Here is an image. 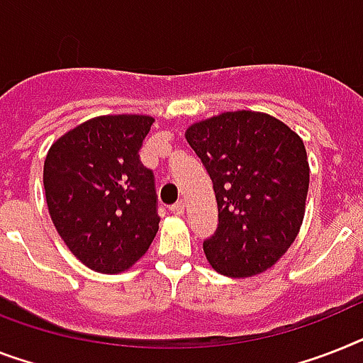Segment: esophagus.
Returning <instances> with one entry per match:
<instances>
[{"instance_id": "esophagus-1", "label": "esophagus", "mask_w": 363, "mask_h": 363, "mask_svg": "<svg viewBox=\"0 0 363 363\" xmlns=\"http://www.w3.org/2000/svg\"><path fill=\"white\" fill-rule=\"evenodd\" d=\"M169 211H172L175 216H182V214H184V201H177L175 205H172Z\"/></svg>"}]
</instances>
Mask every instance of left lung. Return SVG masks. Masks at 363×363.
Here are the masks:
<instances>
[{
  "label": "left lung",
  "mask_w": 363,
  "mask_h": 363,
  "mask_svg": "<svg viewBox=\"0 0 363 363\" xmlns=\"http://www.w3.org/2000/svg\"><path fill=\"white\" fill-rule=\"evenodd\" d=\"M186 141L214 184L218 229L203 242L216 272L252 278L281 259L304 222L309 164L285 123L238 110L194 123Z\"/></svg>",
  "instance_id": "8db88e82"
}]
</instances>
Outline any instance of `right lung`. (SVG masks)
<instances>
[{
    "label": "right lung",
    "mask_w": 363,
    "mask_h": 363,
    "mask_svg": "<svg viewBox=\"0 0 363 363\" xmlns=\"http://www.w3.org/2000/svg\"><path fill=\"white\" fill-rule=\"evenodd\" d=\"M151 115H100L74 126L44 158V191L59 237L100 274L125 272L158 231L155 177L140 162Z\"/></svg>",
    "instance_id": "obj_1"
}]
</instances>
